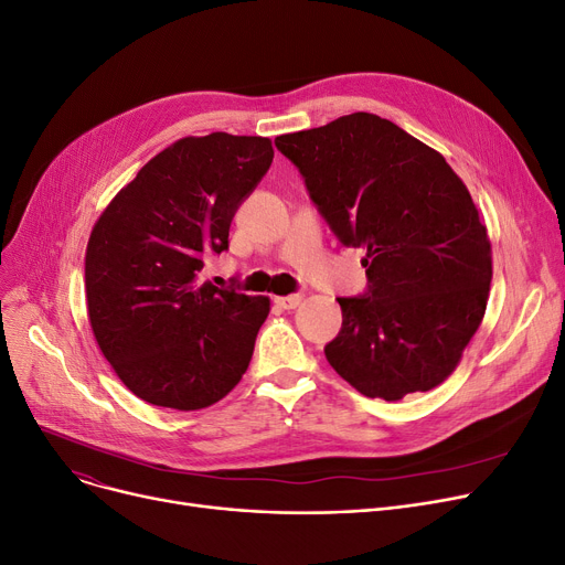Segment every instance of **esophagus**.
<instances>
[{
    "label": "esophagus",
    "instance_id": "obj_1",
    "mask_svg": "<svg viewBox=\"0 0 565 565\" xmlns=\"http://www.w3.org/2000/svg\"><path fill=\"white\" fill-rule=\"evenodd\" d=\"M301 301H303L301 294H289V297H276V303H278L280 308H285V310L299 308V306H301Z\"/></svg>",
    "mask_w": 565,
    "mask_h": 565
}]
</instances>
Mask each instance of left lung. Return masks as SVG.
I'll return each mask as SVG.
<instances>
[{
    "label": "left lung",
    "mask_w": 565,
    "mask_h": 565,
    "mask_svg": "<svg viewBox=\"0 0 565 565\" xmlns=\"http://www.w3.org/2000/svg\"><path fill=\"white\" fill-rule=\"evenodd\" d=\"M276 147L344 246L365 250V297L338 299L324 354L367 397L397 402L446 382L486 317L492 244L444 156L370 113L287 132Z\"/></svg>",
    "instance_id": "8db88e82"
}]
</instances>
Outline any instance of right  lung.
Instances as JSON below:
<instances>
[{
	"instance_id": "1",
	"label": "right lung",
	"mask_w": 565,
	"mask_h": 565,
	"mask_svg": "<svg viewBox=\"0 0 565 565\" xmlns=\"http://www.w3.org/2000/svg\"><path fill=\"white\" fill-rule=\"evenodd\" d=\"M259 136H188L156 153L103 209L85 255L87 315L124 386L156 407L216 405L248 370L271 310L202 282L234 213L271 168Z\"/></svg>"
}]
</instances>
